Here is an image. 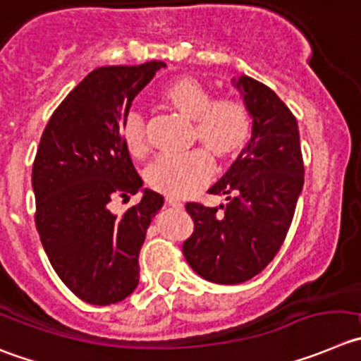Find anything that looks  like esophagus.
I'll list each match as a JSON object with an SVG mask.
<instances>
[{
    "label": "esophagus",
    "instance_id": "1",
    "mask_svg": "<svg viewBox=\"0 0 361 361\" xmlns=\"http://www.w3.org/2000/svg\"><path fill=\"white\" fill-rule=\"evenodd\" d=\"M167 203H169L171 207H174V208H181V207H183V201H181L180 197H174V196L167 197Z\"/></svg>",
    "mask_w": 361,
    "mask_h": 361
}]
</instances>
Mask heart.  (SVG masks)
Returning a JSON list of instances; mask_svg holds the SVG:
<instances>
[{"mask_svg": "<svg viewBox=\"0 0 361 361\" xmlns=\"http://www.w3.org/2000/svg\"><path fill=\"white\" fill-rule=\"evenodd\" d=\"M165 99L178 112L194 119V133L219 157L237 153L251 131V116L242 101L219 97L194 78H181L164 92ZM124 144L131 154L140 157L147 151L146 124L139 110H130L123 121ZM214 158L204 147L188 151H164L147 167V183L169 196H185L203 187L214 174Z\"/></svg>", "mask_w": 361, "mask_h": 361, "instance_id": "1", "label": "heart"}]
</instances>
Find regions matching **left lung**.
<instances>
[{
    "label": "left lung",
    "instance_id": "left-lung-1",
    "mask_svg": "<svg viewBox=\"0 0 361 361\" xmlns=\"http://www.w3.org/2000/svg\"><path fill=\"white\" fill-rule=\"evenodd\" d=\"M252 119L251 139L208 188L219 207L187 203L194 233L183 255L201 278L237 285L260 274L287 237L305 185L298 121L274 90L249 76L231 80Z\"/></svg>",
    "mask_w": 361,
    "mask_h": 361
}]
</instances>
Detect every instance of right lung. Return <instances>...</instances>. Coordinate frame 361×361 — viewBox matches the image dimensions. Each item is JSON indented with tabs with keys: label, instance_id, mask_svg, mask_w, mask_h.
<instances>
[{
	"label": "right lung",
	"instance_id": "right-lung-1",
	"mask_svg": "<svg viewBox=\"0 0 361 361\" xmlns=\"http://www.w3.org/2000/svg\"><path fill=\"white\" fill-rule=\"evenodd\" d=\"M165 67L92 71L69 92L40 137L32 169L35 224L44 251L63 285L90 305L126 299L139 285V252L164 196L142 188L124 144L123 121L135 96ZM143 192L123 216L114 197Z\"/></svg>",
	"mask_w": 361,
	"mask_h": 361
}]
</instances>
